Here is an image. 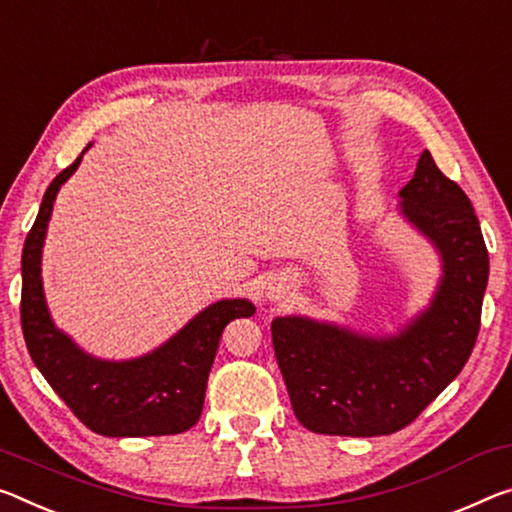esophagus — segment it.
I'll return each mask as SVG.
<instances>
[{
	"label": "esophagus",
	"mask_w": 512,
	"mask_h": 512,
	"mask_svg": "<svg viewBox=\"0 0 512 512\" xmlns=\"http://www.w3.org/2000/svg\"><path fill=\"white\" fill-rule=\"evenodd\" d=\"M285 294H287V291L282 285H273V287H269V291H266V296H269L271 300H282V298H285Z\"/></svg>",
	"instance_id": "esophagus-1"
}]
</instances>
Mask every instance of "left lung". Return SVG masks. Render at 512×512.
<instances>
[{
	"instance_id": "obj_1",
	"label": "left lung",
	"mask_w": 512,
	"mask_h": 512,
	"mask_svg": "<svg viewBox=\"0 0 512 512\" xmlns=\"http://www.w3.org/2000/svg\"><path fill=\"white\" fill-rule=\"evenodd\" d=\"M399 198V214L440 255L442 275L426 310L392 335H367L310 316H278L271 323L291 408L312 433L401 431L472 355L490 275L472 202L428 150Z\"/></svg>"
}]
</instances>
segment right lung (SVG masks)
Wrapping results in <instances>:
<instances>
[{
  "label": "right lung",
  "instance_id": "right-lung-1",
  "mask_svg": "<svg viewBox=\"0 0 512 512\" xmlns=\"http://www.w3.org/2000/svg\"><path fill=\"white\" fill-rule=\"evenodd\" d=\"M54 177L22 250L24 342L38 371L81 424L104 437H150L189 431L202 415L207 378L225 326L253 316L248 298H223L198 312L154 351L132 360H102L56 328L43 289V246L56 193L81 164Z\"/></svg>",
  "mask_w": 512,
  "mask_h": 512
}]
</instances>
